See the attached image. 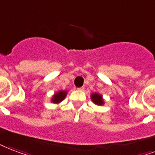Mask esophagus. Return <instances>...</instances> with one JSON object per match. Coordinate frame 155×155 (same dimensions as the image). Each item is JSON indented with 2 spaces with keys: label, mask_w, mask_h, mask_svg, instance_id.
Here are the masks:
<instances>
[{
  "label": "esophagus",
  "mask_w": 155,
  "mask_h": 155,
  "mask_svg": "<svg viewBox=\"0 0 155 155\" xmlns=\"http://www.w3.org/2000/svg\"><path fill=\"white\" fill-rule=\"evenodd\" d=\"M84 86H83V87H80V88H78V90H80V91L84 90Z\"/></svg>",
  "instance_id": "1"
}]
</instances>
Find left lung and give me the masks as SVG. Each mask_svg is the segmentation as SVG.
<instances>
[{"label":"left lung","mask_w":155,"mask_h":155,"mask_svg":"<svg viewBox=\"0 0 155 155\" xmlns=\"http://www.w3.org/2000/svg\"><path fill=\"white\" fill-rule=\"evenodd\" d=\"M91 100L93 103L95 105H97V106H102L105 103L102 96L97 93H93L91 94Z\"/></svg>","instance_id":"obj_1"}]
</instances>
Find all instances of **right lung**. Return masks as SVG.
<instances>
[{
    "mask_svg": "<svg viewBox=\"0 0 155 155\" xmlns=\"http://www.w3.org/2000/svg\"><path fill=\"white\" fill-rule=\"evenodd\" d=\"M67 91L64 90H61L58 91V93H54V96L52 97L51 101L53 103L55 104H58L60 103L61 101H62L65 99V97H67Z\"/></svg>",
    "mask_w": 155,
    "mask_h": 155,
    "instance_id": "1",
    "label": "right lung"
}]
</instances>
